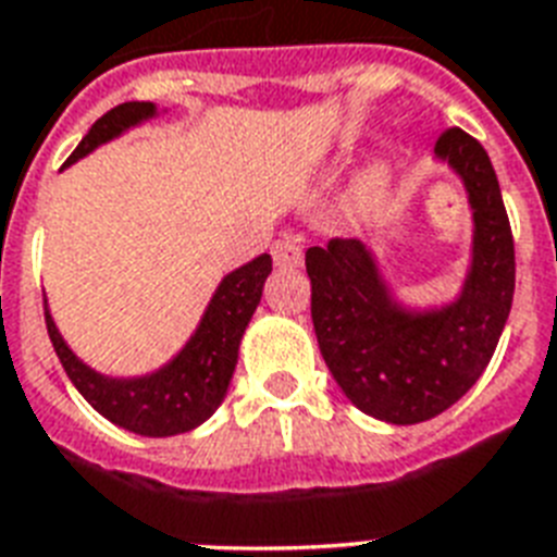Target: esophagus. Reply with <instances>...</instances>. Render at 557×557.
Listing matches in <instances>:
<instances>
[{"label":"esophagus","instance_id":"1","mask_svg":"<svg viewBox=\"0 0 557 557\" xmlns=\"http://www.w3.org/2000/svg\"><path fill=\"white\" fill-rule=\"evenodd\" d=\"M271 257H274V262H277L280 269H297V265L304 262V248H300V243L292 239V236H283V239H277V243L271 245Z\"/></svg>","mask_w":557,"mask_h":557}]
</instances>
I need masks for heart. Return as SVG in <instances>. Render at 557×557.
I'll return each mask as SVG.
<instances>
[{"instance_id": "b5f03b06", "label": "heart", "mask_w": 557, "mask_h": 557, "mask_svg": "<svg viewBox=\"0 0 557 557\" xmlns=\"http://www.w3.org/2000/svg\"><path fill=\"white\" fill-rule=\"evenodd\" d=\"M384 196H387V170L375 168L356 190V208L361 213H370L384 201Z\"/></svg>"}]
</instances>
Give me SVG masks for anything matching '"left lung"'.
Segmentation results:
<instances>
[{
  "mask_svg": "<svg viewBox=\"0 0 557 557\" xmlns=\"http://www.w3.org/2000/svg\"><path fill=\"white\" fill-rule=\"evenodd\" d=\"M474 208V260L457 304L410 314L389 300L364 243L306 251L321 356L358 410L381 422H428L466 396L492 361L515 297V239L483 144L450 126L436 141Z\"/></svg>",
  "mask_w": 557,
  "mask_h": 557,
  "instance_id": "1",
  "label": "left lung"
}]
</instances>
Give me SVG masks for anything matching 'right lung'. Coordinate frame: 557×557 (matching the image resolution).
<instances>
[{
	"mask_svg": "<svg viewBox=\"0 0 557 557\" xmlns=\"http://www.w3.org/2000/svg\"><path fill=\"white\" fill-rule=\"evenodd\" d=\"M152 115H156V107L144 100H129V103L109 109L107 115H100L91 124L86 138L77 144V150L69 156L65 164L83 159L98 144L115 138ZM269 274V253H260L257 260L245 262L243 269L231 271L219 283L216 295L210 300L190 344L164 370L144 375V379H107L89 370L65 347L46 309L48 338L54 344L65 375L100 416L141 436H176V433L193 431L222 405L231 375H234L236 356H239V341L253 309L260 304L262 283Z\"/></svg>",
	"mask_w": 557,
	"mask_h": 557,
	"instance_id": "obj_1",
	"label": "right lung"
}]
</instances>
